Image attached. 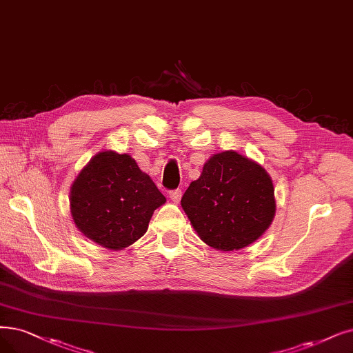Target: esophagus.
<instances>
[{"mask_svg":"<svg viewBox=\"0 0 353 353\" xmlns=\"http://www.w3.org/2000/svg\"><path fill=\"white\" fill-rule=\"evenodd\" d=\"M169 196H171V200H172L174 203H179L181 196H182V191H181L179 188L172 190V191H169Z\"/></svg>","mask_w":353,"mask_h":353,"instance_id":"1","label":"esophagus"}]
</instances>
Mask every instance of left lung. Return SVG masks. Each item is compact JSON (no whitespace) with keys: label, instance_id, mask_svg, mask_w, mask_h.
<instances>
[{"label":"left lung","instance_id":"1","mask_svg":"<svg viewBox=\"0 0 353 353\" xmlns=\"http://www.w3.org/2000/svg\"><path fill=\"white\" fill-rule=\"evenodd\" d=\"M181 205L203 242L219 250H237L270 228L275 216L274 185L261 165L228 150L205 162Z\"/></svg>","mask_w":353,"mask_h":353}]
</instances>
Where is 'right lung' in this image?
<instances>
[{
    "label": "right lung",
    "instance_id": "obj_1",
    "mask_svg": "<svg viewBox=\"0 0 353 353\" xmlns=\"http://www.w3.org/2000/svg\"><path fill=\"white\" fill-rule=\"evenodd\" d=\"M166 199L129 154L100 152L70 188L77 228L103 248L119 250L142 237Z\"/></svg>",
    "mask_w": 353,
    "mask_h": 353
}]
</instances>
